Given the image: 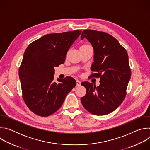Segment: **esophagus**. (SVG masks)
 Returning a JSON list of instances; mask_svg holds the SVG:
<instances>
[{
	"label": "esophagus",
	"instance_id": "1",
	"mask_svg": "<svg viewBox=\"0 0 150 150\" xmlns=\"http://www.w3.org/2000/svg\"><path fill=\"white\" fill-rule=\"evenodd\" d=\"M81 82L79 81V80H76V86L77 87H79L81 85Z\"/></svg>",
	"mask_w": 150,
	"mask_h": 150
}]
</instances>
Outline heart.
Returning <instances> with one entry per match:
<instances>
[{"mask_svg":"<svg viewBox=\"0 0 150 150\" xmlns=\"http://www.w3.org/2000/svg\"><path fill=\"white\" fill-rule=\"evenodd\" d=\"M89 46V45H83L81 46V47H83V46Z\"/></svg>","mask_w":150,"mask_h":150,"instance_id":"heart-1","label":"heart"}]
</instances>
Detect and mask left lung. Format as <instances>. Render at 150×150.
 Segmentation results:
<instances>
[{
  "mask_svg": "<svg viewBox=\"0 0 150 150\" xmlns=\"http://www.w3.org/2000/svg\"><path fill=\"white\" fill-rule=\"evenodd\" d=\"M87 38L94 49L92 77H100V85L83 82L87 93L81 99L83 108L97 116L116 110L124 100L131 71L126 50L111 35L101 31L85 30L81 38Z\"/></svg>",
  "mask_w": 150,
  "mask_h": 150,
  "instance_id": "1",
  "label": "left lung"
}]
</instances>
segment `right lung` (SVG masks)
<instances>
[{"label":"right lung","instance_id":"obj_1","mask_svg":"<svg viewBox=\"0 0 150 150\" xmlns=\"http://www.w3.org/2000/svg\"><path fill=\"white\" fill-rule=\"evenodd\" d=\"M81 31L46 34L26 49L19 69L23 99L30 110L48 116L59 109L76 81L67 76L53 81L54 68L65 62L67 53Z\"/></svg>","mask_w":150,"mask_h":150}]
</instances>
